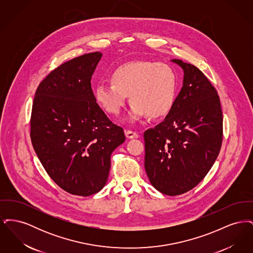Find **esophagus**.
<instances>
[{
  "label": "esophagus",
  "mask_w": 253,
  "mask_h": 253,
  "mask_svg": "<svg viewBox=\"0 0 253 253\" xmlns=\"http://www.w3.org/2000/svg\"><path fill=\"white\" fill-rule=\"evenodd\" d=\"M125 134H126V137H127V138H129V139L136 138V137H138V136H139L137 132H133V131H131V130H127V131H125Z\"/></svg>",
  "instance_id": "obj_1"
}]
</instances>
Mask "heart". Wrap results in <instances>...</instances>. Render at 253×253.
Masks as SVG:
<instances>
[{
  "label": "heart",
  "mask_w": 253,
  "mask_h": 253,
  "mask_svg": "<svg viewBox=\"0 0 253 253\" xmlns=\"http://www.w3.org/2000/svg\"><path fill=\"white\" fill-rule=\"evenodd\" d=\"M111 81L112 84H99L95 89L96 102L110 115L121 113L128 96L132 103L131 121L146 115L151 119L163 118L174 105L176 76L167 63L125 62L111 73Z\"/></svg>",
  "instance_id": "1"
}]
</instances>
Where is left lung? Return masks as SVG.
<instances>
[{
	"label": "left lung",
	"instance_id": "obj_1",
	"mask_svg": "<svg viewBox=\"0 0 253 253\" xmlns=\"http://www.w3.org/2000/svg\"><path fill=\"white\" fill-rule=\"evenodd\" d=\"M172 61L184 71L183 87L164 121L144 132L149 180L157 191L170 196L187 193L203 180L223 140L216 89L196 66Z\"/></svg>",
	"mask_w": 253,
	"mask_h": 253
}]
</instances>
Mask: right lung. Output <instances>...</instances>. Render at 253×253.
I'll list each match as a JSON object with an SVG mask.
<instances>
[{
	"instance_id": "1",
	"label": "right lung",
	"mask_w": 253,
	"mask_h": 253,
	"mask_svg": "<svg viewBox=\"0 0 253 253\" xmlns=\"http://www.w3.org/2000/svg\"><path fill=\"white\" fill-rule=\"evenodd\" d=\"M102 54L82 55L56 67L37 88L30 119L33 148L50 178L67 193L88 196L108 179L111 154L125 141L96 103L92 75Z\"/></svg>"
}]
</instances>
